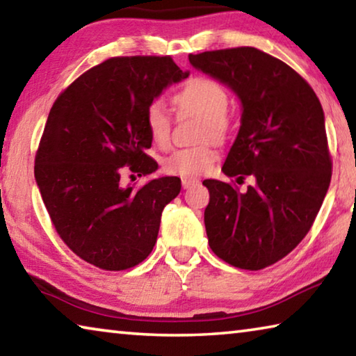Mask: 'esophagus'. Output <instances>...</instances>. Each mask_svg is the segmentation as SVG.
Instances as JSON below:
<instances>
[{"instance_id": "obj_1", "label": "esophagus", "mask_w": 356, "mask_h": 356, "mask_svg": "<svg viewBox=\"0 0 356 356\" xmlns=\"http://www.w3.org/2000/svg\"><path fill=\"white\" fill-rule=\"evenodd\" d=\"M200 184V180L197 179H191V177H184L182 179V186L186 190V188H191V186H195Z\"/></svg>"}]
</instances>
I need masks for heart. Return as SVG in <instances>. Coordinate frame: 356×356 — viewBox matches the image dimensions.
Segmentation results:
<instances>
[{"label": "heart", "instance_id": "b5f03b06", "mask_svg": "<svg viewBox=\"0 0 356 356\" xmlns=\"http://www.w3.org/2000/svg\"><path fill=\"white\" fill-rule=\"evenodd\" d=\"M174 105L179 111L195 114L202 119L200 129V141L212 140L221 143L226 140L231 129V119L227 116L229 95L227 91L213 78H190L174 95ZM146 125L150 140L159 147H166L171 138V118L166 108L155 102L147 108ZM216 150L212 143H202L193 147L176 149L165 156L163 170L168 174L180 177H196L207 172L216 160Z\"/></svg>", "mask_w": 356, "mask_h": 356}]
</instances>
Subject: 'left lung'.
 Here are the masks:
<instances>
[{
  "label": "left lung",
  "instance_id": "obj_1",
  "mask_svg": "<svg viewBox=\"0 0 356 356\" xmlns=\"http://www.w3.org/2000/svg\"><path fill=\"white\" fill-rule=\"evenodd\" d=\"M191 65L227 84L242 102V125L222 172L254 177L236 185L207 179L209 245L222 261L261 270L287 256L314 222L331 180L325 116L292 67L254 47L204 51Z\"/></svg>",
  "mask_w": 356,
  "mask_h": 356
}]
</instances>
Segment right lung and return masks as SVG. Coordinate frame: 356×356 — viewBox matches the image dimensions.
I'll list each match as a JSON object with an SVG mask.
<instances>
[{
	"label": "right lung",
	"mask_w": 356,
	"mask_h": 356,
	"mask_svg": "<svg viewBox=\"0 0 356 356\" xmlns=\"http://www.w3.org/2000/svg\"><path fill=\"white\" fill-rule=\"evenodd\" d=\"M188 76L171 56H118L89 69L58 95L35 152L34 176L58 236L88 264L120 272L154 250L161 212L179 177L122 186L120 170L156 171L146 113Z\"/></svg>",
	"instance_id": "obj_1"
}]
</instances>
